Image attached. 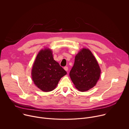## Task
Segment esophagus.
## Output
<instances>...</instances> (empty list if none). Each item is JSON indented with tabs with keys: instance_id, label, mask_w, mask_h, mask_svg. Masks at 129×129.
Instances as JSON below:
<instances>
[{
	"instance_id": "obj_1",
	"label": "esophagus",
	"mask_w": 129,
	"mask_h": 129,
	"mask_svg": "<svg viewBox=\"0 0 129 129\" xmlns=\"http://www.w3.org/2000/svg\"><path fill=\"white\" fill-rule=\"evenodd\" d=\"M64 69L66 71H67L68 70V67L67 66H65V67H64Z\"/></svg>"
}]
</instances>
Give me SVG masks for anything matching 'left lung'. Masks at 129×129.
<instances>
[{
	"label": "left lung",
	"instance_id": "left-lung-1",
	"mask_svg": "<svg viewBox=\"0 0 129 129\" xmlns=\"http://www.w3.org/2000/svg\"><path fill=\"white\" fill-rule=\"evenodd\" d=\"M101 69L95 57L88 49L83 48L75 57L69 76L76 88L82 92L93 88L99 80Z\"/></svg>",
	"mask_w": 129,
	"mask_h": 129
}]
</instances>
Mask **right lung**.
I'll return each instance as SVG.
<instances>
[{"label": "right lung", "mask_w": 129, "mask_h": 129, "mask_svg": "<svg viewBox=\"0 0 129 129\" xmlns=\"http://www.w3.org/2000/svg\"><path fill=\"white\" fill-rule=\"evenodd\" d=\"M66 74V71L53 60L50 49L40 51L31 70L32 79L37 87L43 91H51L56 87L61 78Z\"/></svg>", "instance_id": "right-lung-1"}]
</instances>
